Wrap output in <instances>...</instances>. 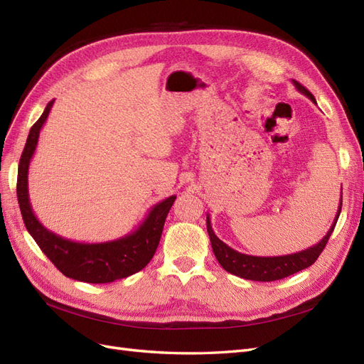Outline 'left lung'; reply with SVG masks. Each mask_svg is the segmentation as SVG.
<instances>
[{
	"label": "left lung",
	"instance_id": "left-lung-1",
	"mask_svg": "<svg viewBox=\"0 0 364 364\" xmlns=\"http://www.w3.org/2000/svg\"><path fill=\"white\" fill-rule=\"evenodd\" d=\"M294 85L296 87L298 92H301L307 97H310L313 102L316 104V99L313 97V95L306 89L304 85L299 84L298 81L292 80ZM342 210V197H341V205L339 209H337V214L334 217V221L331 224L330 230L327 232L322 240L307 250H303V252H298L294 255H287V256H274V257H259V256H250L236 252V250L230 248L228 244H224L220 237L212 230L209 215L206 217V228L209 233V240L212 250H214V255L218 260L220 265L233 275H237L241 279L247 280H255V282H274V280H280L284 277H289V275L306 269L313 263L316 262L319 255L323 252L325 245H327L330 236L336 228L337 218L341 215Z\"/></svg>",
	"mask_w": 364,
	"mask_h": 364
}]
</instances>
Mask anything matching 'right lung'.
Returning a JSON list of instances; mask_svg holds the SVG:
<instances>
[{
    "instance_id": "1",
    "label": "right lung",
    "mask_w": 364,
    "mask_h": 364,
    "mask_svg": "<svg viewBox=\"0 0 364 364\" xmlns=\"http://www.w3.org/2000/svg\"><path fill=\"white\" fill-rule=\"evenodd\" d=\"M54 101L49 102L41 119L28 134L18 167V203L25 228L46 257L66 277L84 283H111L141 271L154 257L168 210L176 196H170L149 210L146 220L132 233L114 241L84 244L65 240L48 230L36 218L28 197V167L39 141V134Z\"/></svg>"
}]
</instances>
